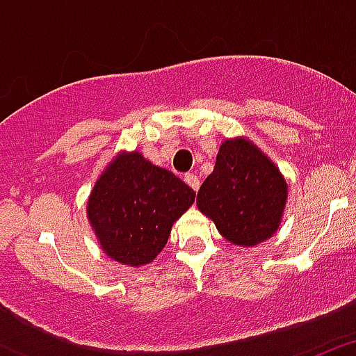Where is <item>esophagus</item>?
Listing matches in <instances>:
<instances>
[{
  "mask_svg": "<svg viewBox=\"0 0 356 356\" xmlns=\"http://www.w3.org/2000/svg\"><path fill=\"white\" fill-rule=\"evenodd\" d=\"M184 180H185V184H187L188 187H193L194 191H197V188H200V178H197L196 175H193V172L185 175Z\"/></svg>",
  "mask_w": 356,
  "mask_h": 356,
  "instance_id": "obj_1",
  "label": "esophagus"
}]
</instances>
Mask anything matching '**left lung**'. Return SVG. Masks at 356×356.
Instances as JSON below:
<instances>
[{
    "label": "left lung",
    "mask_w": 356,
    "mask_h": 356,
    "mask_svg": "<svg viewBox=\"0 0 356 356\" xmlns=\"http://www.w3.org/2000/svg\"><path fill=\"white\" fill-rule=\"evenodd\" d=\"M289 185L276 163L248 137L225 139L196 205L235 246L253 248L278 232Z\"/></svg>",
    "instance_id": "left-lung-1"
}]
</instances>
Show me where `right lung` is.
<instances>
[{
	"label": "right lung",
	"instance_id": "add662e5",
	"mask_svg": "<svg viewBox=\"0 0 356 356\" xmlns=\"http://www.w3.org/2000/svg\"><path fill=\"white\" fill-rule=\"evenodd\" d=\"M196 193L139 151H119L87 200V219L103 253L122 266L153 262Z\"/></svg>",
	"mask_w": 356,
	"mask_h": 356
}]
</instances>
